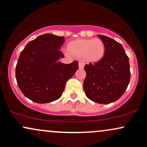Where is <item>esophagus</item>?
<instances>
[{"instance_id":"obj_1","label":"esophagus","mask_w":147,"mask_h":147,"mask_svg":"<svg viewBox=\"0 0 147 147\" xmlns=\"http://www.w3.org/2000/svg\"><path fill=\"white\" fill-rule=\"evenodd\" d=\"M84 67V63L82 62H79V68L80 69H83Z\"/></svg>"}]
</instances>
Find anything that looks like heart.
Instances as JSON below:
<instances>
[{"instance_id":"heart-1","label":"heart","mask_w":147,"mask_h":147,"mask_svg":"<svg viewBox=\"0 0 147 147\" xmlns=\"http://www.w3.org/2000/svg\"><path fill=\"white\" fill-rule=\"evenodd\" d=\"M68 54L75 58H84L89 63H97L105 56L106 45L100 38H77L67 45Z\"/></svg>"}]
</instances>
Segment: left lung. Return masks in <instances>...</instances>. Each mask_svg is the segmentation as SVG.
Instances as JSON below:
<instances>
[{
	"label": "left lung",
	"mask_w": 147,
	"mask_h": 147,
	"mask_svg": "<svg viewBox=\"0 0 147 147\" xmlns=\"http://www.w3.org/2000/svg\"><path fill=\"white\" fill-rule=\"evenodd\" d=\"M97 36L105 43V56L99 62L85 65L84 90L90 100L107 104L120 98L127 88L131 77L129 61L120 43L104 35Z\"/></svg>",
	"instance_id": "1"
}]
</instances>
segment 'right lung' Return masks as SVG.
<instances>
[{
	"instance_id": "add662e5",
	"label": "right lung",
	"mask_w": 147,
	"mask_h": 147,
	"mask_svg": "<svg viewBox=\"0 0 147 147\" xmlns=\"http://www.w3.org/2000/svg\"><path fill=\"white\" fill-rule=\"evenodd\" d=\"M63 36L45 34L30 41L20 54L16 79L20 90L32 102L45 104L60 98L65 84L79 69L78 61L58 62Z\"/></svg>"
}]
</instances>
